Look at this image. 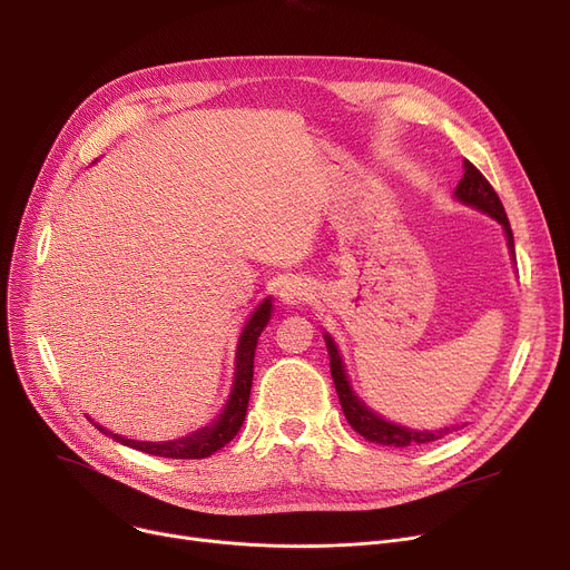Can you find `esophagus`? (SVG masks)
Segmentation results:
<instances>
[{
	"instance_id": "34e87169",
	"label": "esophagus",
	"mask_w": 570,
	"mask_h": 570,
	"mask_svg": "<svg viewBox=\"0 0 570 570\" xmlns=\"http://www.w3.org/2000/svg\"><path fill=\"white\" fill-rule=\"evenodd\" d=\"M307 301H312V291L307 288V284L291 282L282 288V303L284 305H303Z\"/></svg>"
}]
</instances>
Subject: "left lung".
I'll use <instances>...</instances> for the list:
<instances>
[{
  "instance_id": "left-lung-1",
  "label": "left lung",
  "mask_w": 570,
  "mask_h": 570,
  "mask_svg": "<svg viewBox=\"0 0 570 570\" xmlns=\"http://www.w3.org/2000/svg\"><path fill=\"white\" fill-rule=\"evenodd\" d=\"M453 196H455L458 203L469 205V207L478 209V213L492 217L497 224H501L508 252H511V256L515 261V239H513L511 224H508L505 209H503L497 191L490 187V183L483 177V173L466 159H464V177L460 179V185L455 187ZM323 340H325V346H327V355H331V374H333L337 395H340V402H342V411L346 415L348 425L363 439H367L372 443H381V445L406 448V445H421V443L443 439L445 434L458 432L460 428H464V425H451V428H439V430H413V428L387 421V417L372 411L361 397L355 395L335 340L327 333H323Z\"/></svg>"
}]
</instances>
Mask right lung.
Masks as SVG:
<instances>
[{"instance_id":"add662e5","label":"right lung","mask_w":570,"mask_h":570,"mask_svg":"<svg viewBox=\"0 0 570 570\" xmlns=\"http://www.w3.org/2000/svg\"><path fill=\"white\" fill-rule=\"evenodd\" d=\"M269 316H273V297H265V301L249 314L243 333H239V337H237L235 374H233L230 395L213 423H207L205 428H198L196 432H189L185 436H177L170 441H136V439H127L122 434L108 432L106 428L95 423L89 415H87V421L92 423L99 432L115 439L117 443L129 445V448H134V451H140L147 455L173 458V460H200V458H209L213 453H217L219 448H224L245 423L249 393H252V379H254V353H256L261 333L269 323Z\"/></svg>"}]
</instances>
